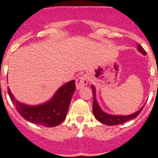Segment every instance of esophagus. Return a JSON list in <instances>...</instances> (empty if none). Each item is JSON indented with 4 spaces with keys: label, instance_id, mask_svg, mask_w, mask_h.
<instances>
[{
    "label": "esophagus",
    "instance_id": "esophagus-1",
    "mask_svg": "<svg viewBox=\"0 0 158 158\" xmlns=\"http://www.w3.org/2000/svg\"><path fill=\"white\" fill-rule=\"evenodd\" d=\"M88 85V77L85 75H83L81 77H79L76 80V87L77 89H81L82 87Z\"/></svg>",
    "mask_w": 158,
    "mask_h": 158
}]
</instances>
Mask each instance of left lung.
Wrapping results in <instances>:
<instances>
[{
  "label": "left lung",
  "instance_id": "obj_1",
  "mask_svg": "<svg viewBox=\"0 0 158 158\" xmlns=\"http://www.w3.org/2000/svg\"><path fill=\"white\" fill-rule=\"evenodd\" d=\"M138 50L140 52H141L143 55H146V52L144 51V49L140 46V44L138 45ZM92 92L94 94V102H93V113L94 115L98 120L100 121L101 123H104L108 126H113V125L121 124L125 122H127L128 120H131L132 118H135V117L138 116V114H140V111L142 110L143 107L136 111L135 113L130 115H111V114H108L105 112H103L101 110V108L99 107V106L98 104V102L96 100V96H95V88L94 85H92Z\"/></svg>",
  "mask_w": 158,
  "mask_h": 158
}]
</instances>
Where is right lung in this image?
Wrapping results in <instances>:
<instances>
[{"label":"right lung","instance_id":"right-lung-1","mask_svg":"<svg viewBox=\"0 0 158 158\" xmlns=\"http://www.w3.org/2000/svg\"><path fill=\"white\" fill-rule=\"evenodd\" d=\"M75 89V81H71L59 89L50 101L35 106L25 105L17 101L10 89H8V94L21 116L35 124L52 127L57 126L65 119Z\"/></svg>","mask_w":158,"mask_h":158}]
</instances>
